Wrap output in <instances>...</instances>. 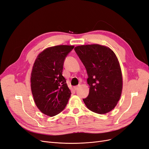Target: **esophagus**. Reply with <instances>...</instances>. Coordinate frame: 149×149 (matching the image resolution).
Masks as SVG:
<instances>
[{
  "instance_id": "obj_1",
  "label": "esophagus",
  "mask_w": 149,
  "mask_h": 149,
  "mask_svg": "<svg viewBox=\"0 0 149 149\" xmlns=\"http://www.w3.org/2000/svg\"><path fill=\"white\" fill-rule=\"evenodd\" d=\"M79 86H76V87H74V88H73L74 91H77V90H78V89L79 88Z\"/></svg>"
}]
</instances>
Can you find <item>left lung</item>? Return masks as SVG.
<instances>
[{"instance_id":"left-lung-1","label":"left lung","mask_w":149,"mask_h":149,"mask_svg":"<svg viewBox=\"0 0 149 149\" xmlns=\"http://www.w3.org/2000/svg\"><path fill=\"white\" fill-rule=\"evenodd\" d=\"M74 51L88 74L89 94L83 99L87 108L99 114L110 112L119 101L123 88L121 68L115 53L98 44L78 46Z\"/></svg>"}]
</instances>
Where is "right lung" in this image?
I'll use <instances>...</instances> for the list:
<instances>
[{
	"mask_svg": "<svg viewBox=\"0 0 149 149\" xmlns=\"http://www.w3.org/2000/svg\"><path fill=\"white\" fill-rule=\"evenodd\" d=\"M74 47H47L35 59L31 75V91L35 104L45 115H57L68 103L71 93L62 70L65 57Z\"/></svg>",
	"mask_w": 149,
	"mask_h": 149,
	"instance_id": "1",
	"label": "right lung"
}]
</instances>
